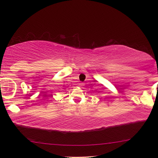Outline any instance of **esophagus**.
Listing matches in <instances>:
<instances>
[{
	"mask_svg": "<svg viewBox=\"0 0 158 158\" xmlns=\"http://www.w3.org/2000/svg\"><path fill=\"white\" fill-rule=\"evenodd\" d=\"M78 85H79V87H83L84 85V83L80 82V83H79V84H78Z\"/></svg>",
	"mask_w": 158,
	"mask_h": 158,
	"instance_id": "34e87169",
	"label": "esophagus"
}]
</instances>
